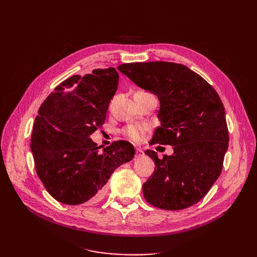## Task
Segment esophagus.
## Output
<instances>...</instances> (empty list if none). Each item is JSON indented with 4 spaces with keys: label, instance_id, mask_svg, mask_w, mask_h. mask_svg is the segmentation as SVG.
<instances>
[{
    "label": "esophagus",
    "instance_id": "1",
    "mask_svg": "<svg viewBox=\"0 0 257 257\" xmlns=\"http://www.w3.org/2000/svg\"><path fill=\"white\" fill-rule=\"evenodd\" d=\"M144 155V151L141 149V148H137L136 151H135V158H142Z\"/></svg>",
    "mask_w": 257,
    "mask_h": 257
}]
</instances>
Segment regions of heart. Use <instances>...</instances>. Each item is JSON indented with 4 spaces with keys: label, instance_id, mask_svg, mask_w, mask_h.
Wrapping results in <instances>:
<instances>
[{
    "label": "heart",
    "instance_id": "1",
    "mask_svg": "<svg viewBox=\"0 0 257 257\" xmlns=\"http://www.w3.org/2000/svg\"><path fill=\"white\" fill-rule=\"evenodd\" d=\"M147 126L144 125H136V124H131V125L126 126L123 131V134L125 135L127 138H130L131 141H133L135 143L141 142L144 134L146 133Z\"/></svg>",
    "mask_w": 257,
    "mask_h": 257
}]
</instances>
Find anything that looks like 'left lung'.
<instances>
[{"instance_id": "left-lung-1", "label": "left lung", "mask_w": 257, "mask_h": 257, "mask_svg": "<svg viewBox=\"0 0 257 257\" xmlns=\"http://www.w3.org/2000/svg\"><path fill=\"white\" fill-rule=\"evenodd\" d=\"M138 87L160 99L151 145H170L173 155L158 158L155 168L143 185L146 200L165 210L189 208L211 189L223 168L228 148L225 109L216 91L201 76L173 62H145L118 66Z\"/></svg>"}]
</instances>
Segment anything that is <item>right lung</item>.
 Returning a JSON list of instances; mask_svg holds the SVG:
<instances>
[{
	"label": "right lung",
	"mask_w": 257,
	"mask_h": 257,
	"mask_svg": "<svg viewBox=\"0 0 257 257\" xmlns=\"http://www.w3.org/2000/svg\"><path fill=\"white\" fill-rule=\"evenodd\" d=\"M113 67L74 75L54 89L40 107L31 135L37 176L62 204L98 199L114 170L134 158L124 141L100 149L90 135L102 125L118 88Z\"/></svg>",
	"instance_id": "add662e5"
}]
</instances>
